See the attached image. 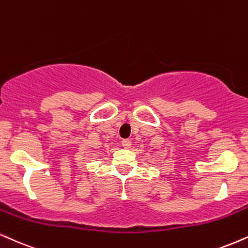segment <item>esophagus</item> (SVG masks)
Instances as JSON below:
<instances>
[{
	"mask_svg": "<svg viewBox=\"0 0 248 248\" xmlns=\"http://www.w3.org/2000/svg\"><path fill=\"white\" fill-rule=\"evenodd\" d=\"M122 147L124 148H126V149H128V148H130L132 147V142H130V140H128V139H126V140H122Z\"/></svg>",
	"mask_w": 248,
	"mask_h": 248,
	"instance_id": "1",
	"label": "esophagus"
}]
</instances>
